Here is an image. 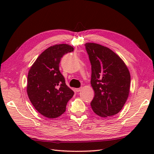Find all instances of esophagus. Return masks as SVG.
Segmentation results:
<instances>
[{
	"mask_svg": "<svg viewBox=\"0 0 154 154\" xmlns=\"http://www.w3.org/2000/svg\"><path fill=\"white\" fill-rule=\"evenodd\" d=\"M82 88H77V89L75 90H76V92H81V91H82Z\"/></svg>",
	"mask_w": 154,
	"mask_h": 154,
	"instance_id": "esophagus-1",
	"label": "esophagus"
}]
</instances>
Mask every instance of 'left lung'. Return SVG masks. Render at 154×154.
<instances>
[{"label":"left lung","mask_w":154,"mask_h":154,"mask_svg":"<svg viewBox=\"0 0 154 154\" xmlns=\"http://www.w3.org/2000/svg\"><path fill=\"white\" fill-rule=\"evenodd\" d=\"M85 46L92 65L90 82L94 91L91 106L98 116H113L122 110L128 97V69L120 57L106 47L94 43Z\"/></svg>","instance_id":"obj_1"}]
</instances>
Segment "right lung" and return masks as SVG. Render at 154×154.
Returning a JSON list of instances; mask_svg holds the SVG:
<instances>
[{
	"instance_id": "1",
	"label": "right lung",
	"mask_w": 154,
	"mask_h": 154,
	"mask_svg": "<svg viewBox=\"0 0 154 154\" xmlns=\"http://www.w3.org/2000/svg\"><path fill=\"white\" fill-rule=\"evenodd\" d=\"M73 50L67 44L49 47L36 58L28 72V98L36 110L46 118H56L63 114L68 101L74 95L59 70L62 56Z\"/></svg>"
}]
</instances>
